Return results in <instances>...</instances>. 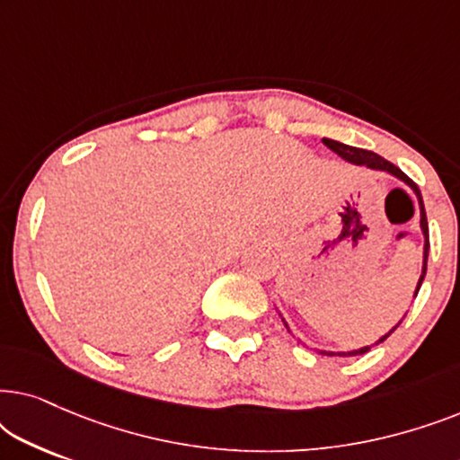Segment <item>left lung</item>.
Masks as SVG:
<instances>
[{
    "instance_id": "8db88e82",
    "label": "left lung",
    "mask_w": 460,
    "mask_h": 460,
    "mask_svg": "<svg viewBox=\"0 0 460 460\" xmlns=\"http://www.w3.org/2000/svg\"><path fill=\"white\" fill-rule=\"evenodd\" d=\"M323 142H324V146H329L332 153H337L339 156H341V159H345L348 163H354V165H367L368 169H376V172H385V173H392L394 178H398V180H402L404 181V184L408 186V188H412V192L417 194V199H419V209H420V230H423V236H425V251H423V272H420V279H419V285H417V291H414V297H417V293H419V288H420V285H423V279H425V272H427V255H429V226H427V216H425V205H423V197H420V190H419V186L414 184V181L408 178V175L402 172L400 167H395L394 163H389V161H385L383 159V156H379L376 153H373V150H364V148H356V146H348V144H341V142H337V140H329V137H323ZM282 323H285V318H282ZM402 323V320H400ZM398 323V324H400ZM398 324L394 326L392 331L389 332H385V335H383L379 341L376 343H373V345H379V343H383L385 341V339L392 335V332L398 329ZM285 326H287V323H285ZM288 329V326H287ZM373 345H364V348H360V349H351V351H324V349H318V354H323V356H360V354H367V351L373 348Z\"/></svg>"
}]
</instances>
